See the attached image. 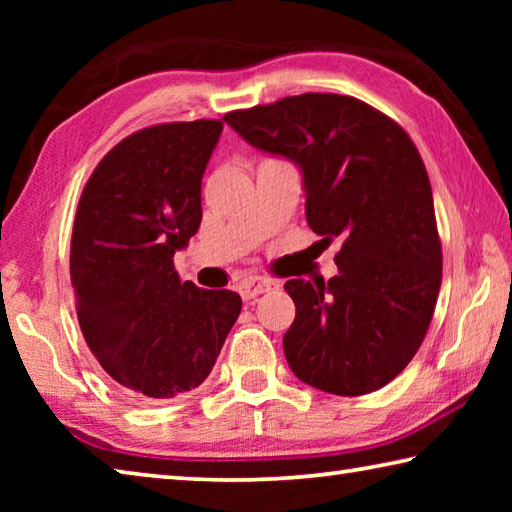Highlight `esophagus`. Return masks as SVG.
Returning <instances> with one entry per match:
<instances>
[{"label":"esophagus","instance_id":"esophagus-1","mask_svg":"<svg viewBox=\"0 0 512 512\" xmlns=\"http://www.w3.org/2000/svg\"><path fill=\"white\" fill-rule=\"evenodd\" d=\"M273 289H277V282L275 280H268V277H246V280H241V284H239V291H241V296H244L246 300H253V298H257V296H262V293H266V291H273Z\"/></svg>","mask_w":512,"mask_h":512}]
</instances>
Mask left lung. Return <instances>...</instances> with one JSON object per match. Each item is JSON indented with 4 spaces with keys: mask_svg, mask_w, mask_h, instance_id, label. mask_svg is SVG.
Listing matches in <instances>:
<instances>
[{
    "mask_svg": "<svg viewBox=\"0 0 512 512\" xmlns=\"http://www.w3.org/2000/svg\"><path fill=\"white\" fill-rule=\"evenodd\" d=\"M255 149L293 160L309 228L341 237L332 280L284 284L293 375L325 393L377 391L409 366L443 280L431 183L409 133L354 97L307 92L223 117Z\"/></svg>",
    "mask_w": 512,
    "mask_h": 512,
    "instance_id": "left-lung-1",
    "label": "left lung"
}]
</instances>
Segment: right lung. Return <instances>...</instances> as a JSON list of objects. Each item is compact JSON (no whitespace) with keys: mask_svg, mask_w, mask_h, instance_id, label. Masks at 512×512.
<instances>
[{"mask_svg":"<svg viewBox=\"0 0 512 512\" xmlns=\"http://www.w3.org/2000/svg\"><path fill=\"white\" fill-rule=\"evenodd\" d=\"M221 131L219 119H196L124 137L76 207L69 277L83 339L135 400L201 386L239 318V293L198 289L173 268L201 225V180Z\"/></svg>","mask_w":512,"mask_h":512,"instance_id":"right-lung-1","label":"right lung"}]
</instances>
